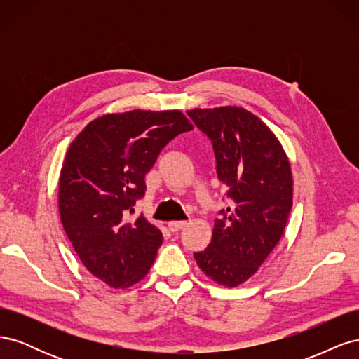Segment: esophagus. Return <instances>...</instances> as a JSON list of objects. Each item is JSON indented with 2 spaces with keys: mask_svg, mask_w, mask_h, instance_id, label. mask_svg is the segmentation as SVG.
<instances>
[{
  "mask_svg": "<svg viewBox=\"0 0 359 359\" xmlns=\"http://www.w3.org/2000/svg\"><path fill=\"white\" fill-rule=\"evenodd\" d=\"M184 226H186V222H169L168 223V227L170 232H178L182 229Z\"/></svg>",
  "mask_w": 359,
  "mask_h": 359,
  "instance_id": "esophagus-1",
  "label": "esophagus"
}]
</instances>
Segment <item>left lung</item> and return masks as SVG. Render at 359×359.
Instances as JSON below:
<instances>
[{"instance_id":"obj_1","label":"left lung","mask_w":359,"mask_h":359,"mask_svg":"<svg viewBox=\"0 0 359 359\" xmlns=\"http://www.w3.org/2000/svg\"><path fill=\"white\" fill-rule=\"evenodd\" d=\"M211 139L217 177L231 206L215 219L196 264L215 283L240 286L273 252L292 210L293 180L283 147L265 123L243 107L187 111Z\"/></svg>"}]
</instances>
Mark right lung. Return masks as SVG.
<instances>
[{
	"label": "right lung",
	"instance_id": "right-lung-1",
	"mask_svg": "<svg viewBox=\"0 0 359 359\" xmlns=\"http://www.w3.org/2000/svg\"><path fill=\"white\" fill-rule=\"evenodd\" d=\"M190 130L180 111L136 109L95 118L70 144L58 187L61 223L83 266L107 286L130 287L154 264L161 232L128 214L160 151Z\"/></svg>",
	"mask_w": 359,
	"mask_h": 359
}]
</instances>
